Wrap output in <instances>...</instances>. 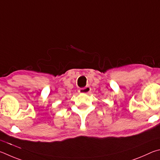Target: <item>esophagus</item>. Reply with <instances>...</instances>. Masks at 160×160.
Instances as JSON below:
<instances>
[{
  "label": "esophagus",
  "mask_w": 160,
  "mask_h": 160,
  "mask_svg": "<svg viewBox=\"0 0 160 160\" xmlns=\"http://www.w3.org/2000/svg\"><path fill=\"white\" fill-rule=\"evenodd\" d=\"M91 88L89 87V86H86L85 88H82L79 89V93H83V94H88L91 92Z\"/></svg>",
  "instance_id": "esophagus-1"
}]
</instances>
